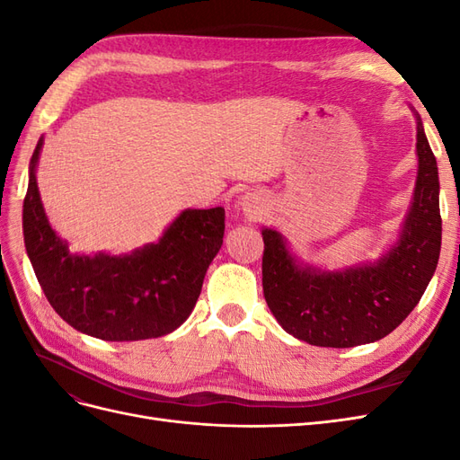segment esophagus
<instances>
[{"label":"esophagus","mask_w":460,"mask_h":460,"mask_svg":"<svg viewBox=\"0 0 460 460\" xmlns=\"http://www.w3.org/2000/svg\"><path fill=\"white\" fill-rule=\"evenodd\" d=\"M240 205L243 208V213H247L249 217H259L261 215V198L257 196V193H245V196H242L240 199Z\"/></svg>","instance_id":"34e87169"}]
</instances>
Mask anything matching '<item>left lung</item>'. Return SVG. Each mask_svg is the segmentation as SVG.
<instances>
[{
  "mask_svg": "<svg viewBox=\"0 0 460 460\" xmlns=\"http://www.w3.org/2000/svg\"><path fill=\"white\" fill-rule=\"evenodd\" d=\"M419 176L397 243L382 259L345 270H320L289 253L280 232L264 228L262 291L291 336L318 347H355L394 332L419 305L441 249L439 176L416 115Z\"/></svg>",
  "mask_w": 460,
  "mask_h": 460,
  "instance_id": "1",
  "label": "left lung"
}]
</instances>
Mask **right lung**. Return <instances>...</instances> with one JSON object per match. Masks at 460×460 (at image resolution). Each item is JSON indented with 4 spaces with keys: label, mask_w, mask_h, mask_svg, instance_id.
<instances>
[{
    "label": "right lung",
    "mask_w": 460,
    "mask_h": 460,
    "mask_svg": "<svg viewBox=\"0 0 460 460\" xmlns=\"http://www.w3.org/2000/svg\"><path fill=\"white\" fill-rule=\"evenodd\" d=\"M40 142L22 205L26 253L65 323L105 341L161 338L190 316L225 235V208H186L157 243L130 255H73L49 226L36 184Z\"/></svg>",
    "instance_id": "1"
}]
</instances>
